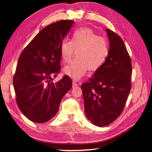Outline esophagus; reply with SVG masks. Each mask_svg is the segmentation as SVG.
Returning a JSON list of instances; mask_svg holds the SVG:
<instances>
[{
  "mask_svg": "<svg viewBox=\"0 0 152 152\" xmlns=\"http://www.w3.org/2000/svg\"><path fill=\"white\" fill-rule=\"evenodd\" d=\"M78 86V83L75 81V80H73L72 81V87L73 88H76V87Z\"/></svg>",
  "mask_w": 152,
  "mask_h": 152,
  "instance_id": "1",
  "label": "esophagus"
}]
</instances>
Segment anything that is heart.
<instances>
[{"instance_id": "1", "label": "heart", "mask_w": 152, "mask_h": 152, "mask_svg": "<svg viewBox=\"0 0 152 152\" xmlns=\"http://www.w3.org/2000/svg\"><path fill=\"white\" fill-rule=\"evenodd\" d=\"M76 58L64 69L66 75L80 79L88 69L95 71L101 67L108 56L109 47L104 38L99 37L89 28H80L74 32L70 42L60 45V56L64 63H69L75 54Z\"/></svg>"}]
</instances>
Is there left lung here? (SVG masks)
Masks as SVG:
<instances>
[{
    "label": "left lung",
    "mask_w": 152,
    "mask_h": 152,
    "mask_svg": "<svg viewBox=\"0 0 152 152\" xmlns=\"http://www.w3.org/2000/svg\"><path fill=\"white\" fill-rule=\"evenodd\" d=\"M106 32L108 56L94 76L81 86L86 117L99 127L110 125L121 115L131 89L129 54L118 34L108 28Z\"/></svg>",
    "instance_id": "1"
}]
</instances>
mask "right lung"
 Listing matches in <instances>:
<instances>
[{
  "label": "right lung",
  "mask_w": 152,
  "mask_h": 152,
  "mask_svg": "<svg viewBox=\"0 0 152 152\" xmlns=\"http://www.w3.org/2000/svg\"><path fill=\"white\" fill-rule=\"evenodd\" d=\"M61 20L48 25L22 51L13 78L16 102L29 120L47 122L59 110L61 100L72 88V80L60 72V45L74 24Z\"/></svg>",
  "instance_id": "add662e5"
}]
</instances>
